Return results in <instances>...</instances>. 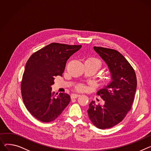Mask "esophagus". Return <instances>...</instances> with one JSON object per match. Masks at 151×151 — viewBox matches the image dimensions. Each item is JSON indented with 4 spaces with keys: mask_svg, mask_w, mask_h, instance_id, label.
Segmentation results:
<instances>
[{
    "mask_svg": "<svg viewBox=\"0 0 151 151\" xmlns=\"http://www.w3.org/2000/svg\"><path fill=\"white\" fill-rule=\"evenodd\" d=\"M80 96V95H78V94H73L71 96V98L72 99H75V98H77L78 97Z\"/></svg>",
    "mask_w": 151,
    "mask_h": 151,
    "instance_id": "esophagus-1",
    "label": "esophagus"
}]
</instances>
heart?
<instances>
[{
	"label": "heart",
	"instance_id": "1",
	"mask_svg": "<svg viewBox=\"0 0 151 151\" xmlns=\"http://www.w3.org/2000/svg\"><path fill=\"white\" fill-rule=\"evenodd\" d=\"M87 61L92 63L97 69H99V68H101V67L102 65V63H101V61L99 60L98 59H96V58H88L87 60ZM77 90H79V91H83V90H85V87L83 85H79L77 87Z\"/></svg>",
	"mask_w": 151,
	"mask_h": 151
}]
</instances>
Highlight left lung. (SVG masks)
I'll return each instance as SVG.
<instances>
[{"label": "left lung", "instance_id": "1", "mask_svg": "<svg viewBox=\"0 0 151 151\" xmlns=\"http://www.w3.org/2000/svg\"><path fill=\"white\" fill-rule=\"evenodd\" d=\"M95 51L107 64L112 82L96 94L104 103L103 105L92 101L87 110L92 123L101 129L118 124L131 109L137 89V77L133 67L117 50L93 47Z\"/></svg>", "mask_w": 151, "mask_h": 151}]
</instances>
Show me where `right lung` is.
Here are the masks:
<instances>
[{
	"instance_id": "add662e5",
	"label": "right lung",
	"mask_w": 151,
	"mask_h": 151,
	"mask_svg": "<svg viewBox=\"0 0 151 151\" xmlns=\"http://www.w3.org/2000/svg\"><path fill=\"white\" fill-rule=\"evenodd\" d=\"M81 45L52 43L34 53L27 62L21 82L24 103L40 122H53L70 101L69 95L52 92L55 76H63L67 61Z\"/></svg>"
}]
</instances>
